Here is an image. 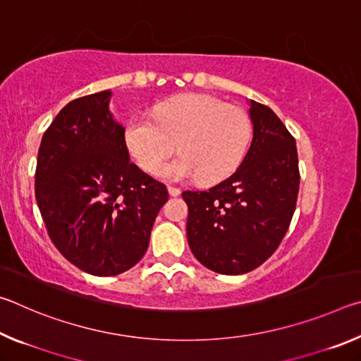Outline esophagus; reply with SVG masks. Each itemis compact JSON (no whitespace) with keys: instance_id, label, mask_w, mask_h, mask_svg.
Returning a JSON list of instances; mask_svg holds the SVG:
<instances>
[{"instance_id":"obj_1","label":"esophagus","mask_w":361,"mask_h":361,"mask_svg":"<svg viewBox=\"0 0 361 361\" xmlns=\"http://www.w3.org/2000/svg\"><path fill=\"white\" fill-rule=\"evenodd\" d=\"M167 191H169V194L172 195V197H176V195H180V189L178 188H175V186H169L167 188Z\"/></svg>"}]
</instances>
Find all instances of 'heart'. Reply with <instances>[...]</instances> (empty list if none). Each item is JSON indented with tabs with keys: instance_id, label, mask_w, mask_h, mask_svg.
Segmentation results:
<instances>
[{
	"instance_id": "b5f03b06",
	"label": "heart",
	"mask_w": 361,
	"mask_h": 361,
	"mask_svg": "<svg viewBox=\"0 0 361 361\" xmlns=\"http://www.w3.org/2000/svg\"><path fill=\"white\" fill-rule=\"evenodd\" d=\"M250 138L248 114L205 94H183L157 103L154 118L133 116L124 130L127 149L145 172H154L178 143L181 156L157 170L169 181L226 178L242 164Z\"/></svg>"
}]
</instances>
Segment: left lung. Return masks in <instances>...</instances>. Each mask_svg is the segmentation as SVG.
<instances>
[{"instance_id":"1","label":"left lung","mask_w":361,"mask_h":361,"mask_svg":"<svg viewBox=\"0 0 361 361\" xmlns=\"http://www.w3.org/2000/svg\"><path fill=\"white\" fill-rule=\"evenodd\" d=\"M253 140L239 169L209 191H185L188 243L213 272L240 276L276 252L296 209V142L271 108L248 100Z\"/></svg>"}]
</instances>
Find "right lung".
<instances>
[{
	"mask_svg": "<svg viewBox=\"0 0 361 361\" xmlns=\"http://www.w3.org/2000/svg\"><path fill=\"white\" fill-rule=\"evenodd\" d=\"M111 90L65 105L41 140L35 191L49 237L71 264L118 276L143 258L166 185L130 162Z\"/></svg>",
	"mask_w": 361,
	"mask_h": 361,
	"instance_id": "add662e5",
	"label": "right lung"
}]
</instances>
